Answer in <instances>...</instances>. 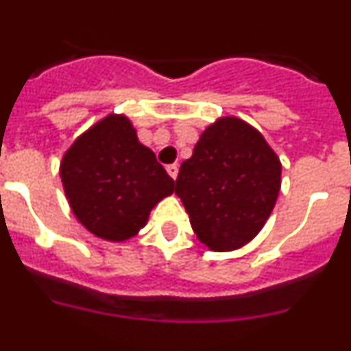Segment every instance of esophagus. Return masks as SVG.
<instances>
[{
  "instance_id": "1",
  "label": "esophagus",
  "mask_w": 351,
  "mask_h": 351,
  "mask_svg": "<svg viewBox=\"0 0 351 351\" xmlns=\"http://www.w3.org/2000/svg\"><path fill=\"white\" fill-rule=\"evenodd\" d=\"M167 173H169V176L175 180L176 176H178V164H169L167 166Z\"/></svg>"
}]
</instances>
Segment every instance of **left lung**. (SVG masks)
I'll return each instance as SVG.
<instances>
[{"mask_svg":"<svg viewBox=\"0 0 351 351\" xmlns=\"http://www.w3.org/2000/svg\"><path fill=\"white\" fill-rule=\"evenodd\" d=\"M280 175V160L264 137L237 117H223L180 166L175 193L198 239L214 252H230L261 232L278 198Z\"/></svg>","mask_w":351,"mask_h":351,"instance_id":"1","label":"left lung"}]
</instances>
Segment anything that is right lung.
Returning <instances> with one entry per match:
<instances>
[{
	"label": "right lung",
	"instance_id": "add662e5",
	"mask_svg": "<svg viewBox=\"0 0 351 351\" xmlns=\"http://www.w3.org/2000/svg\"><path fill=\"white\" fill-rule=\"evenodd\" d=\"M60 176L78 221L108 241L134 237L152 208L175 191V180L125 116L105 117L78 137L62 158Z\"/></svg>",
	"mask_w": 351,
	"mask_h": 351
}]
</instances>
